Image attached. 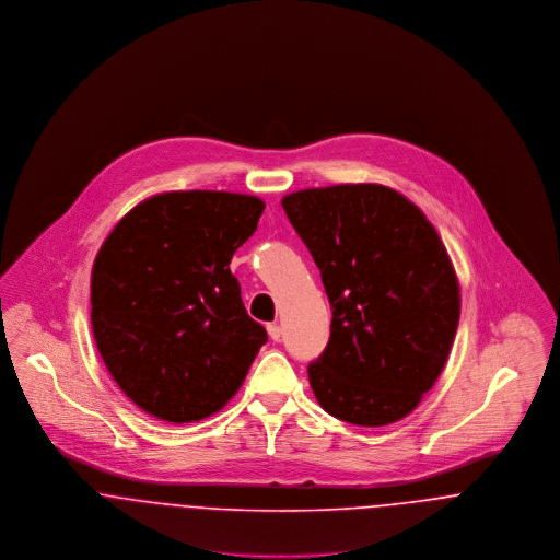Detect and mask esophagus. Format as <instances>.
I'll return each instance as SVG.
<instances>
[{"instance_id": "obj_1", "label": "esophagus", "mask_w": 560, "mask_h": 560, "mask_svg": "<svg viewBox=\"0 0 560 560\" xmlns=\"http://www.w3.org/2000/svg\"><path fill=\"white\" fill-rule=\"evenodd\" d=\"M266 330H268V335H270V339H272V341H279V339H281V326H277V324H268V326H266Z\"/></svg>"}]
</instances>
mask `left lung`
<instances>
[{"label": "left lung", "mask_w": 560, "mask_h": 560, "mask_svg": "<svg viewBox=\"0 0 560 560\" xmlns=\"http://www.w3.org/2000/svg\"><path fill=\"white\" fill-rule=\"evenodd\" d=\"M281 206L332 310L307 370L315 399L352 425L404 419L444 370L459 322V281L434 225L382 185L305 188Z\"/></svg>", "instance_id": "left-lung-1"}]
</instances>
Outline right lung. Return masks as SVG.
Here are the masks:
<instances>
[{"label": "right lung", "instance_id": "1", "mask_svg": "<svg viewBox=\"0 0 560 560\" xmlns=\"http://www.w3.org/2000/svg\"><path fill=\"white\" fill-rule=\"evenodd\" d=\"M261 212L253 195L170 190L137 203L103 243L92 330L112 377L143 412L201 421L245 382L268 337L230 261Z\"/></svg>", "mask_w": 560, "mask_h": 560}]
</instances>
